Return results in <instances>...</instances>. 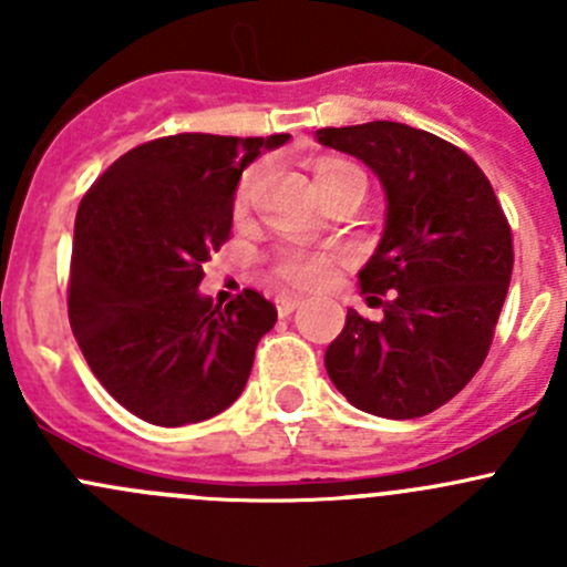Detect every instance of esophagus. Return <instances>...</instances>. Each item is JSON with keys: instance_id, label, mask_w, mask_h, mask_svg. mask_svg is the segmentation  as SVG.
<instances>
[{"instance_id": "1", "label": "esophagus", "mask_w": 567, "mask_h": 567, "mask_svg": "<svg viewBox=\"0 0 567 567\" xmlns=\"http://www.w3.org/2000/svg\"><path fill=\"white\" fill-rule=\"evenodd\" d=\"M299 305H301L299 296H279V299H277V312H279V318H288L290 312H293Z\"/></svg>"}]
</instances>
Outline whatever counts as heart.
Instances as JSON below:
<instances>
[{"label":"heart","instance_id":"1","mask_svg":"<svg viewBox=\"0 0 567 567\" xmlns=\"http://www.w3.org/2000/svg\"><path fill=\"white\" fill-rule=\"evenodd\" d=\"M257 181H260V169H249L247 175L241 177L236 192V210H247L251 203V194H255ZM346 181H362L364 175L359 173L357 167L342 162H320L316 167V183L318 188L331 186V183H346ZM271 274L285 282L288 288H318L326 279L331 277V257L326 251H316L307 247H285L279 249L277 255L271 257Z\"/></svg>","mask_w":567,"mask_h":567}]
</instances>
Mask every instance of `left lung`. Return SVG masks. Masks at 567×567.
Masks as SVG:
<instances>
[{"mask_svg":"<svg viewBox=\"0 0 567 567\" xmlns=\"http://www.w3.org/2000/svg\"><path fill=\"white\" fill-rule=\"evenodd\" d=\"M318 142L379 175L386 225L359 288L384 318L348 310L326 373L348 403L386 420L453 400L488 357L513 274V233L483 169L422 128L375 120Z\"/></svg>","mask_w":567,"mask_h":567,"instance_id":"8db88e82","label":"left lung"}]
</instances>
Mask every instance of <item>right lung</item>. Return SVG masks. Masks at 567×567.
<instances>
[{"mask_svg": "<svg viewBox=\"0 0 567 567\" xmlns=\"http://www.w3.org/2000/svg\"><path fill=\"white\" fill-rule=\"evenodd\" d=\"M288 140L162 136L120 156L79 203L68 318L95 379L140 420H210L247 386L277 307L247 288L221 310L197 288L230 238L241 173Z\"/></svg>", "mask_w": 567, "mask_h": 567, "instance_id": "add662e5", "label": "right lung"}]
</instances>
